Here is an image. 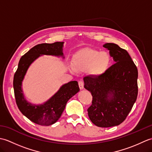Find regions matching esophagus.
Masks as SVG:
<instances>
[{
  "mask_svg": "<svg viewBox=\"0 0 152 152\" xmlns=\"http://www.w3.org/2000/svg\"><path fill=\"white\" fill-rule=\"evenodd\" d=\"M78 85H79V88L80 89H83V82L82 81H80L78 82Z\"/></svg>",
  "mask_w": 152,
  "mask_h": 152,
  "instance_id": "obj_1",
  "label": "esophagus"
}]
</instances>
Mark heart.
I'll list each match as a JSON object with an SVG mask.
<instances>
[{
  "label": "heart",
  "mask_w": 152,
  "mask_h": 152,
  "mask_svg": "<svg viewBox=\"0 0 152 152\" xmlns=\"http://www.w3.org/2000/svg\"><path fill=\"white\" fill-rule=\"evenodd\" d=\"M111 64L110 56L105 51L85 48L74 55L72 59V72H86L89 70L93 77L99 78L105 74Z\"/></svg>",
  "instance_id": "b5f03b06"
}]
</instances>
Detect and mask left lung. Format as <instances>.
<instances>
[{
  "instance_id": "obj_1",
  "label": "left lung",
  "mask_w": 152,
  "mask_h": 152,
  "mask_svg": "<svg viewBox=\"0 0 152 152\" xmlns=\"http://www.w3.org/2000/svg\"><path fill=\"white\" fill-rule=\"evenodd\" d=\"M109 50L114 64L99 78L84 77V88L91 92L92 104L88 109L93 124L100 127L117 126L124 121L136 102L138 70L127 51L114 43Z\"/></svg>"
}]
</instances>
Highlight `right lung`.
<instances>
[{"instance_id": "obj_1", "label": "right lung", "mask_w": 152, "mask_h": 152, "mask_svg": "<svg viewBox=\"0 0 152 152\" xmlns=\"http://www.w3.org/2000/svg\"><path fill=\"white\" fill-rule=\"evenodd\" d=\"M63 44V42H57L53 44H38L32 48L19 60L13 82L16 104L22 114L34 124L40 125L55 124L60 118L68 101L80 91L78 82L71 81L61 86L57 93L43 104H32L24 96L22 82L28 67L43 55L61 57L64 59Z\"/></svg>"}]
</instances>
